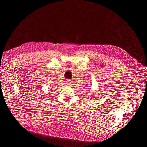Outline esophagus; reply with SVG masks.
<instances>
[{
  "mask_svg": "<svg viewBox=\"0 0 147 147\" xmlns=\"http://www.w3.org/2000/svg\"><path fill=\"white\" fill-rule=\"evenodd\" d=\"M65 83L67 84V85H69L70 83V80H66L65 81Z\"/></svg>",
  "mask_w": 147,
  "mask_h": 147,
  "instance_id": "1",
  "label": "esophagus"
}]
</instances>
